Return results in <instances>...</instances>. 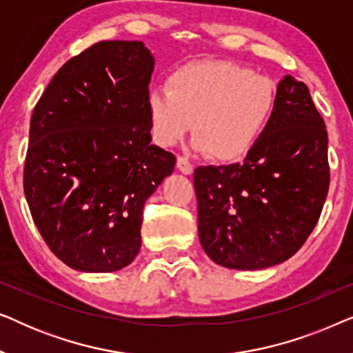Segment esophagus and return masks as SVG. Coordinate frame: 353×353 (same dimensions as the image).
I'll return each instance as SVG.
<instances>
[{
    "instance_id": "1",
    "label": "esophagus",
    "mask_w": 353,
    "mask_h": 353,
    "mask_svg": "<svg viewBox=\"0 0 353 353\" xmlns=\"http://www.w3.org/2000/svg\"><path fill=\"white\" fill-rule=\"evenodd\" d=\"M176 167H178V170H180L181 173H185V175H191L192 173V165L190 163V161L183 156L176 157Z\"/></svg>"
}]
</instances>
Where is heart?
Instances as JSON below:
<instances>
[{
	"label": "heart",
	"mask_w": 353,
	"mask_h": 353,
	"mask_svg": "<svg viewBox=\"0 0 353 353\" xmlns=\"http://www.w3.org/2000/svg\"><path fill=\"white\" fill-rule=\"evenodd\" d=\"M276 104V85L230 61H194L173 70L167 90H149L151 132L161 146H173L192 128L194 146L216 162L245 156ZM195 127H192V122Z\"/></svg>",
	"instance_id": "heart-1"
}]
</instances>
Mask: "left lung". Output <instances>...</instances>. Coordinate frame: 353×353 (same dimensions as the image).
Masks as SVG:
<instances>
[{
	"instance_id": "1",
	"label": "left lung",
	"mask_w": 353,
	"mask_h": 353,
	"mask_svg": "<svg viewBox=\"0 0 353 353\" xmlns=\"http://www.w3.org/2000/svg\"><path fill=\"white\" fill-rule=\"evenodd\" d=\"M197 228L221 267L281 263L315 228L330 190L327 132L303 81L278 83L268 123L243 162L197 167Z\"/></svg>"
}]
</instances>
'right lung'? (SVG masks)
<instances>
[{
  "label": "right lung",
  "instance_id": "1",
  "mask_svg": "<svg viewBox=\"0 0 353 353\" xmlns=\"http://www.w3.org/2000/svg\"><path fill=\"white\" fill-rule=\"evenodd\" d=\"M152 70L143 41H99L57 70L33 109L23 192L48 248L79 272L133 262L144 202L175 167L151 143Z\"/></svg>",
  "mask_w": 353,
  "mask_h": 353
}]
</instances>
